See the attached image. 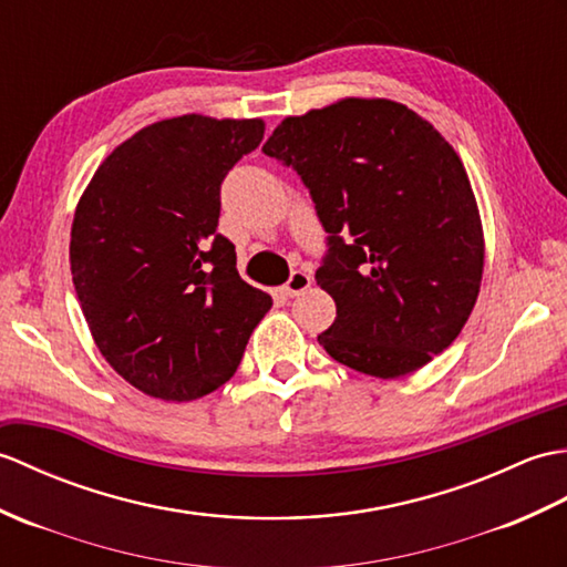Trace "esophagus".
Here are the masks:
<instances>
[{
	"instance_id": "34e87169",
	"label": "esophagus",
	"mask_w": 567,
	"mask_h": 567,
	"mask_svg": "<svg viewBox=\"0 0 567 567\" xmlns=\"http://www.w3.org/2000/svg\"><path fill=\"white\" fill-rule=\"evenodd\" d=\"M310 284H312V276H310V274H306V271H293L291 279H288V281L284 284V293L291 296V298H293V296H300L303 291H308Z\"/></svg>"
}]
</instances>
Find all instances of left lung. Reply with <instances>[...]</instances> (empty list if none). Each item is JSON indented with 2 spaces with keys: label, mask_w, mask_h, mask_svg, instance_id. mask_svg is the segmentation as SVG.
<instances>
[{
  "label": "left lung",
  "mask_w": 567,
  "mask_h": 567,
  "mask_svg": "<svg viewBox=\"0 0 567 567\" xmlns=\"http://www.w3.org/2000/svg\"><path fill=\"white\" fill-rule=\"evenodd\" d=\"M264 155L293 167L327 233L316 271L337 318L327 354L375 379L454 342L483 279V223L456 150L390 99H342L284 118Z\"/></svg>",
  "instance_id": "1"
}]
</instances>
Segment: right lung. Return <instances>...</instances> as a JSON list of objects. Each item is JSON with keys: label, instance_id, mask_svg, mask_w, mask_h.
Listing matches in <instances>:
<instances>
[{"label": "right lung", "instance_id": "right-lung-1", "mask_svg": "<svg viewBox=\"0 0 567 567\" xmlns=\"http://www.w3.org/2000/svg\"><path fill=\"white\" fill-rule=\"evenodd\" d=\"M261 118L157 121L99 165L74 210L70 269L94 342L150 398L188 402L233 379L271 296L237 274L220 184Z\"/></svg>", "mask_w": 567, "mask_h": 567}]
</instances>
